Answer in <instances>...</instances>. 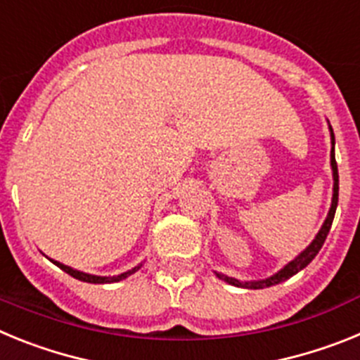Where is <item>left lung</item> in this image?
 Wrapping results in <instances>:
<instances>
[{"label": "left lung", "instance_id": "obj_1", "mask_svg": "<svg viewBox=\"0 0 360 360\" xmlns=\"http://www.w3.org/2000/svg\"><path fill=\"white\" fill-rule=\"evenodd\" d=\"M330 136H332V153H330V164H332V173H333V196H332V205H330L328 216H326V219H324L323 227L319 229V232H317V236L314 238V241H311V243L308 245L307 249H304L303 252L299 254L297 257H294V259H292L290 263H287V265L283 266V269L279 270V272H276V274H274V276H270V278L259 279V281H240V279L229 278V276L218 274V272H216V276H218L219 279H224V281H227L229 285H234V287L252 288V290H257V288L274 287V285H279V283L285 281V279H288V278H292V276L297 274L299 270H303L304 266H307L308 263H310L311 259H314V257L317 256V252H319L321 247H323L324 240H326V236H328L330 227H332V221H333V216H335L337 202H339V173H337L335 153H333V146H335V136H333L332 126H330Z\"/></svg>", "mask_w": 360, "mask_h": 360}]
</instances>
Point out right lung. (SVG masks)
Masks as SVG:
<instances>
[{
  "mask_svg": "<svg viewBox=\"0 0 360 360\" xmlns=\"http://www.w3.org/2000/svg\"><path fill=\"white\" fill-rule=\"evenodd\" d=\"M52 262H53V259H52ZM53 263H56V265L59 266L61 270H65L66 274H70L72 278L79 279V281H84V283H117V281H122V279H126L128 276H131L133 272H136V270L142 266V265H139V266H135V269L128 270V272H122V274H119V276H91V274H86V272H81V270L72 269V266H68V265H63V263H59V262H53Z\"/></svg>",
  "mask_w": 360,
  "mask_h": 360,
  "instance_id": "obj_1",
  "label": "right lung"
}]
</instances>
